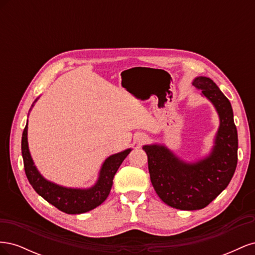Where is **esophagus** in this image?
<instances>
[{
  "label": "esophagus",
  "instance_id": "1",
  "mask_svg": "<svg viewBox=\"0 0 255 255\" xmlns=\"http://www.w3.org/2000/svg\"><path fill=\"white\" fill-rule=\"evenodd\" d=\"M145 140H146V136L145 135H140L139 139H138V141H139V142H144Z\"/></svg>",
  "mask_w": 255,
  "mask_h": 255
}]
</instances>
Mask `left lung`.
<instances>
[{
	"label": "left lung",
	"mask_w": 255,
	"mask_h": 255,
	"mask_svg": "<svg viewBox=\"0 0 255 255\" xmlns=\"http://www.w3.org/2000/svg\"><path fill=\"white\" fill-rule=\"evenodd\" d=\"M192 85L212 102L219 116L211 153L188 163L164 144L142 146L156 194L167 205L182 211L201 210L210 204L227 188L237 166L238 138L230 101L210 78L198 76Z\"/></svg>",
	"instance_id": "left-lung-1"
}]
</instances>
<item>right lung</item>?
I'll return each instance as SVG.
<instances>
[{
	"label": "right lung",
	"instance_id": "add662e5",
	"mask_svg": "<svg viewBox=\"0 0 255 255\" xmlns=\"http://www.w3.org/2000/svg\"><path fill=\"white\" fill-rule=\"evenodd\" d=\"M38 99L35 100V102ZM33 106L34 104L32 107ZM21 150L25 174L35 191L45 201L57 207L59 211L72 215L89 212L105 201L111 192L116 172L122 161L128 155V153L132 151L129 148L107 157L100 169L96 184L89 188L83 189L60 186V185L44 179L41 173L38 171L28 149L27 123L22 134Z\"/></svg>",
	"mask_w": 255,
	"mask_h": 255
}]
</instances>
